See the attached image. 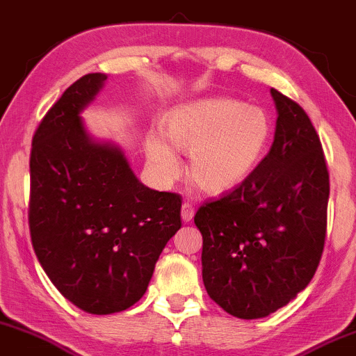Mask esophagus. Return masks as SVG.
<instances>
[{
	"instance_id": "1",
	"label": "esophagus",
	"mask_w": 356,
	"mask_h": 356,
	"mask_svg": "<svg viewBox=\"0 0 356 356\" xmlns=\"http://www.w3.org/2000/svg\"><path fill=\"white\" fill-rule=\"evenodd\" d=\"M195 216V207L190 202H185V204L181 205V219L185 220V222H190V220L193 219Z\"/></svg>"
}]
</instances>
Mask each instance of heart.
<instances>
[{"mask_svg": "<svg viewBox=\"0 0 356 356\" xmlns=\"http://www.w3.org/2000/svg\"><path fill=\"white\" fill-rule=\"evenodd\" d=\"M270 118L259 106L232 98H205L170 110L159 137L147 139L152 170L164 181L177 178L179 159L173 149L190 152L188 175L209 193L236 188L256 170L270 140Z\"/></svg>", "mask_w": 356, "mask_h": 356, "instance_id": "obj_1", "label": "heart"}]
</instances>
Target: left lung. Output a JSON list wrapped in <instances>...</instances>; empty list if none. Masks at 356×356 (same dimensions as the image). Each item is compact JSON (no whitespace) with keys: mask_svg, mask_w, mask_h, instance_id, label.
I'll list each match as a JSON object with an SVG mask.
<instances>
[{"mask_svg":"<svg viewBox=\"0 0 356 356\" xmlns=\"http://www.w3.org/2000/svg\"><path fill=\"white\" fill-rule=\"evenodd\" d=\"M275 140L253 173L204 202L202 277L210 299L239 319L266 317L309 285L323 256L330 173L311 118L271 88Z\"/></svg>","mask_w":356,"mask_h":356,"instance_id":"1","label":"left lung"}]
</instances>
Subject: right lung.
I'll list each match as a JSON object with an SVG mask.
<instances>
[{
	"instance_id": "1",
	"label": "right lung",
	"mask_w": 356,
	"mask_h": 356,
	"mask_svg": "<svg viewBox=\"0 0 356 356\" xmlns=\"http://www.w3.org/2000/svg\"><path fill=\"white\" fill-rule=\"evenodd\" d=\"M106 79L72 83L37 127L29 225L56 289L90 314L129 309L146 292L163 248L181 227V197L144 186L122 151L86 136L79 112Z\"/></svg>"
}]
</instances>
